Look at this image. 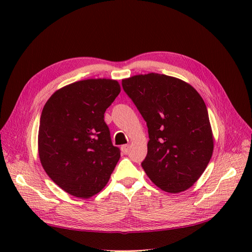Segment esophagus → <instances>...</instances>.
Wrapping results in <instances>:
<instances>
[{
  "instance_id": "obj_1",
  "label": "esophagus",
  "mask_w": 252,
  "mask_h": 252,
  "mask_svg": "<svg viewBox=\"0 0 252 252\" xmlns=\"http://www.w3.org/2000/svg\"><path fill=\"white\" fill-rule=\"evenodd\" d=\"M122 151H123V154H128V151H129V145L128 144H126V145H123V146H122Z\"/></svg>"
}]
</instances>
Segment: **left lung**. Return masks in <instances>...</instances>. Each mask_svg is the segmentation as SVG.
<instances>
[{
	"instance_id": "1",
	"label": "left lung",
	"mask_w": 252,
	"mask_h": 252,
	"mask_svg": "<svg viewBox=\"0 0 252 252\" xmlns=\"http://www.w3.org/2000/svg\"><path fill=\"white\" fill-rule=\"evenodd\" d=\"M122 86L147 124L148 150L142 167L149 179L171 193L191 187L213 151L202 96L189 84L158 73L134 75Z\"/></svg>"
}]
</instances>
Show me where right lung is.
<instances>
[{
    "label": "right lung",
    "mask_w": 252,
    "mask_h": 252,
    "mask_svg": "<svg viewBox=\"0 0 252 252\" xmlns=\"http://www.w3.org/2000/svg\"><path fill=\"white\" fill-rule=\"evenodd\" d=\"M117 81L84 80L56 91L45 104L39 156L56 184L82 199L100 192L119 162L104 113L120 94Z\"/></svg>",
    "instance_id": "add662e5"
}]
</instances>
